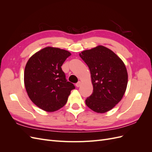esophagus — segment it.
Wrapping results in <instances>:
<instances>
[{"label":"esophagus","mask_w":152,"mask_h":152,"mask_svg":"<svg viewBox=\"0 0 152 152\" xmlns=\"http://www.w3.org/2000/svg\"><path fill=\"white\" fill-rule=\"evenodd\" d=\"M80 85H81V82H80V81H79V82H78L77 83L75 84V86H76L77 87H80Z\"/></svg>","instance_id":"esophagus-1"}]
</instances>
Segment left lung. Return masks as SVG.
Masks as SVG:
<instances>
[{"mask_svg": "<svg viewBox=\"0 0 152 152\" xmlns=\"http://www.w3.org/2000/svg\"><path fill=\"white\" fill-rule=\"evenodd\" d=\"M88 66L93 92L86 104L97 113L112 109L122 99L127 85L128 75L125 65L112 50L99 45L79 54Z\"/></svg>", "mask_w": 152, "mask_h": 152, "instance_id": "obj_1", "label": "left lung"}]
</instances>
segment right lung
<instances>
[{
  "label": "right lung",
  "mask_w": 152,
  "mask_h": 152,
  "mask_svg": "<svg viewBox=\"0 0 152 152\" xmlns=\"http://www.w3.org/2000/svg\"><path fill=\"white\" fill-rule=\"evenodd\" d=\"M71 55L64 49L48 47L34 54L24 73L25 88L30 99L46 112L62 108L75 87L66 79L61 66Z\"/></svg>",
  "instance_id": "obj_1"
}]
</instances>
